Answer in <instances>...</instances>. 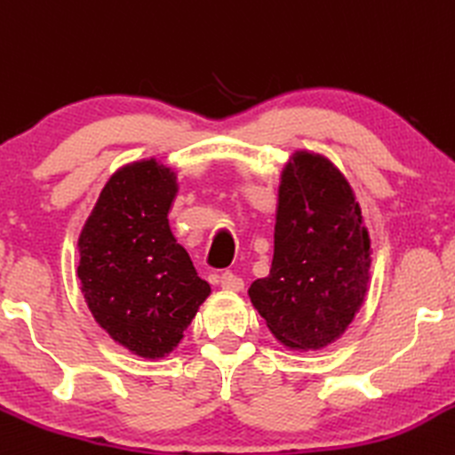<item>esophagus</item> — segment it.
Listing matches in <instances>:
<instances>
[{
	"label": "esophagus",
	"instance_id": "esophagus-1",
	"mask_svg": "<svg viewBox=\"0 0 455 455\" xmlns=\"http://www.w3.org/2000/svg\"><path fill=\"white\" fill-rule=\"evenodd\" d=\"M220 286L224 290H231V292H239V290H243V280L237 275V273L224 271L220 275Z\"/></svg>",
	"mask_w": 455,
	"mask_h": 455
}]
</instances>
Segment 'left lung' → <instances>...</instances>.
Masks as SVG:
<instances>
[{
    "label": "left lung",
    "instance_id": "obj_1",
    "mask_svg": "<svg viewBox=\"0 0 455 455\" xmlns=\"http://www.w3.org/2000/svg\"><path fill=\"white\" fill-rule=\"evenodd\" d=\"M275 245L251 305L290 349L326 347L363 305L371 239L352 186L328 158L300 150L282 172Z\"/></svg>",
    "mask_w": 455,
    "mask_h": 455
}]
</instances>
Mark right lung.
<instances>
[{
	"instance_id": "right-lung-1",
	"label": "right lung",
	"mask_w": 455,
	"mask_h": 455,
	"mask_svg": "<svg viewBox=\"0 0 455 455\" xmlns=\"http://www.w3.org/2000/svg\"><path fill=\"white\" fill-rule=\"evenodd\" d=\"M175 180L155 158L118 169L78 239V277L92 317L114 341L152 360L178 346L212 292L169 228Z\"/></svg>"
}]
</instances>
